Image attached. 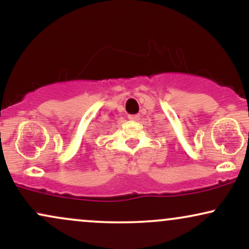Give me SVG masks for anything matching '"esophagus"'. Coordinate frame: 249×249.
Returning a JSON list of instances; mask_svg holds the SVG:
<instances>
[{
  "label": "esophagus",
  "instance_id": "obj_1",
  "mask_svg": "<svg viewBox=\"0 0 249 249\" xmlns=\"http://www.w3.org/2000/svg\"><path fill=\"white\" fill-rule=\"evenodd\" d=\"M139 118H141V116H139V115H130V116H128V119H130V121H138Z\"/></svg>",
  "mask_w": 249,
  "mask_h": 249
}]
</instances>
